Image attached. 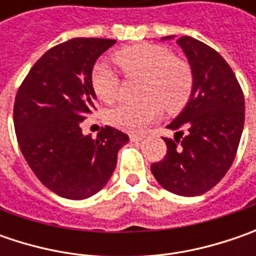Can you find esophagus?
Listing matches in <instances>:
<instances>
[{
    "label": "esophagus",
    "mask_w": 256,
    "mask_h": 256,
    "mask_svg": "<svg viewBox=\"0 0 256 256\" xmlns=\"http://www.w3.org/2000/svg\"><path fill=\"white\" fill-rule=\"evenodd\" d=\"M130 140H131L132 142H140V141H142V135H135V134H131V135H130Z\"/></svg>",
    "instance_id": "esophagus-1"
}]
</instances>
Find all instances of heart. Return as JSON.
<instances>
[{"label": "heart", "mask_w": 256, "mask_h": 256, "mask_svg": "<svg viewBox=\"0 0 256 256\" xmlns=\"http://www.w3.org/2000/svg\"><path fill=\"white\" fill-rule=\"evenodd\" d=\"M114 61L125 76H140V104H121L106 114L108 122L126 132H142L155 121L162 106L168 112L180 111L188 102L194 85L190 64L174 56L162 45L136 44L118 50ZM95 95L105 104L116 101L120 94V76L104 62L95 64L91 72Z\"/></svg>", "instance_id": "obj_1"}]
</instances>
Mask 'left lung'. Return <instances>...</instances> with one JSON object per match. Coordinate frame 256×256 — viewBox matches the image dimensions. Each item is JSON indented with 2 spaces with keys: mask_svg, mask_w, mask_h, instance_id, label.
<instances>
[{
  "mask_svg": "<svg viewBox=\"0 0 256 256\" xmlns=\"http://www.w3.org/2000/svg\"><path fill=\"white\" fill-rule=\"evenodd\" d=\"M176 42L191 65V98L166 125L175 138H162L166 154L151 171L166 191L196 196L214 188L231 168L244 130L245 100L232 68L214 48L192 36Z\"/></svg>",
  "mask_w": 256,
  "mask_h": 256,
  "instance_id": "left-lung-1",
  "label": "left lung"
}]
</instances>
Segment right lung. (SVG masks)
Instances as JSON below:
<instances>
[{"mask_svg": "<svg viewBox=\"0 0 256 256\" xmlns=\"http://www.w3.org/2000/svg\"><path fill=\"white\" fill-rule=\"evenodd\" d=\"M115 40L72 38L48 50L20 85L14 102L16 141L36 178L60 196L85 200L101 191L130 136L104 126L96 138L81 122L95 108L91 72Z\"/></svg>", "mask_w": 256, "mask_h": 256, "instance_id": "1", "label": "right lung"}]
</instances>
